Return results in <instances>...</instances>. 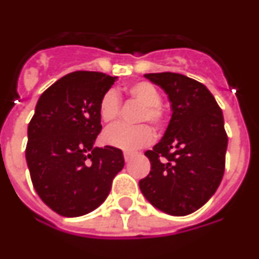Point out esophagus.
I'll list each match as a JSON object with an SVG mask.
<instances>
[{
    "mask_svg": "<svg viewBox=\"0 0 259 259\" xmlns=\"http://www.w3.org/2000/svg\"><path fill=\"white\" fill-rule=\"evenodd\" d=\"M123 154H124L125 161H130V159H131V158L136 154V152H132V150H124V153H123Z\"/></svg>",
    "mask_w": 259,
    "mask_h": 259,
    "instance_id": "esophagus-1",
    "label": "esophagus"
}]
</instances>
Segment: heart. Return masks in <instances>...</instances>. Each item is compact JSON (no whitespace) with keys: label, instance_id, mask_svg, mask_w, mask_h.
Instances as JSON below:
<instances>
[{"label":"heart","instance_id":"b5f03b06","mask_svg":"<svg viewBox=\"0 0 259 259\" xmlns=\"http://www.w3.org/2000/svg\"><path fill=\"white\" fill-rule=\"evenodd\" d=\"M125 92L132 100L141 105L137 114V122H149L157 130H161L167 122V110L161 104V93L157 87L149 81L140 80L132 83L125 88ZM120 97L115 89H109L102 95L98 104V114L102 122L111 123L120 113ZM107 145L115 146L119 149L135 150L145 146L153 140V131L148 124L128 125L118 123L109 127L102 135Z\"/></svg>","mask_w":259,"mask_h":259}]
</instances>
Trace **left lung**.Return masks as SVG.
<instances>
[{"label":"left lung","instance_id":"8db88e82","mask_svg":"<svg viewBox=\"0 0 259 259\" xmlns=\"http://www.w3.org/2000/svg\"><path fill=\"white\" fill-rule=\"evenodd\" d=\"M144 76L167 93L172 115L161 141L145 152L150 172L139 185L161 211L188 215L210 200L223 178L228 144L223 113L197 80L175 72Z\"/></svg>","mask_w":259,"mask_h":259}]
</instances>
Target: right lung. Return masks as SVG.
<instances>
[{"label": "right lung", "mask_w": 259, "mask_h": 259, "mask_svg": "<svg viewBox=\"0 0 259 259\" xmlns=\"http://www.w3.org/2000/svg\"><path fill=\"white\" fill-rule=\"evenodd\" d=\"M115 79L96 71H75L38 98L28 124L26 159L35 191L62 217L97 209L124 166L118 148H93L102 130L98 104Z\"/></svg>", "instance_id": "obj_1"}]
</instances>
